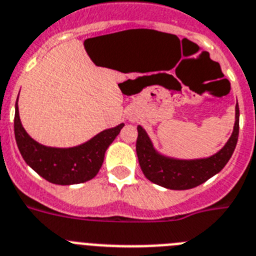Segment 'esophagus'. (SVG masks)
<instances>
[{
  "label": "esophagus",
  "mask_w": 256,
  "mask_h": 256,
  "mask_svg": "<svg viewBox=\"0 0 256 256\" xmlns=\"http://www.w3.org/2000/svg\"><path fill=\"white\" fill-rule=\"evenodd\" d=\"M132 120H133V119H132Z\"/></svg>",
  "instance_id": "obj_1"
}]
</instances>
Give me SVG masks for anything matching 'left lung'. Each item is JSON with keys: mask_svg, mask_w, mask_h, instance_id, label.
<instances>
[{"mask_svg": "<svg viewBox=\"0 0 256 256\" xmlns=\"http://www.w3.org/2000/svg\"><path fill=\"white\" fill-rule=\"evenodd\" d=\"M138 137L136 152L140 167L148 180L172 190H185L203 184L204 181L220 172L232 156L240 132V108L236 104V123L233 133L226 146L215 155L206 159L178 160L163 156L155 152L149 136L142 126H137Z\"/></svg>", "mask_w": 256, "mask_h": 256, "instance_id": "1", "label": "left lung"}]
</instances>
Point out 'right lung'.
<instances>
[{
  "mask_svg": "<svg viewBox=\"0 0 256 256\" xmlns=\"http://www.w3.org/2000/svg\"><path fill=\"white\" fill-rule=\"evenodd\" d=\"M123 126L122 123L115 128L104 130L76 148H48L28 136L19 119L18 101L15 104L14 133L19 152L32 170L53 184L71 185L92 180L104 163V152Z\"/></svg>",
  "mask_w": 256,
  "mask_h": 256,
  "instance_id": "right-lung-1",
  "label": "right lung"
}]
</instances>
